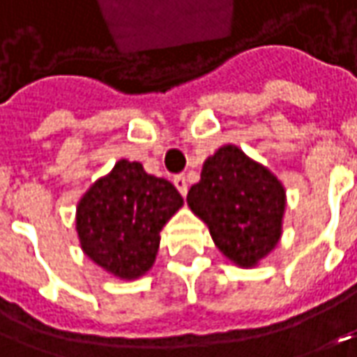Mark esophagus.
<instances>
[{
  "label": "esophagus",
  "instance_id": "34e87169",
  "mask_svg": "<svg viewBox=\"0 0 357 357\" xmlns=\"http://www.w3.org/2000/svg\"><path fill=\"white\" fill-rule=\"evenodd\" d=\"M174 185L178 187V191L181 193V195H183V197L187 195V179H185V176H181V174H179V176H176V178H174Z\"/></svg>",
  "mask_w": 357,
  "mask_h": 357
}]
</instances>
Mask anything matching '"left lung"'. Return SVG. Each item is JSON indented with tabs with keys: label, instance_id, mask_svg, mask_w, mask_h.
Returning <instances> with one entry per match:
<instances>
[{
	"label": "left lung",
	"instance_id": "left-lung-1",
	"mask_svg": "<svg viewBox=\"0 0 357 357\" xmlns=\"http://www.w3.org/2000/svg\"><path fill=\"white\" fill-rule=\"evenodd\" d=\"M187 204L206 222L216 248L239 266H253L280 239L284 187L234 144L204 162Z\"/></svg>",
	"mask_w": 357,
	"mask_h": 357
}]
</instances>
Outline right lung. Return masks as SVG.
I'll use <instances>...</instances> for the list:
<instances>
[{"label": "right lung", "instance_id": "1", "mask_svg": "<svg viewBox=\"0 0 357 357\" xmlns=\"http://www.w3.org/2000/svg\"><path fill=\"white\" fill-rule=\"evenodd\" d=\"M183 199L168 179L146 174L139 162L119 160L77 206V231L86 255L119 278L153 266L160 230Z\"/></svg>", "mask_w": 357, "mask_h": 357}]
</instances>
